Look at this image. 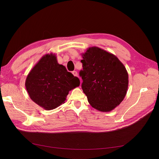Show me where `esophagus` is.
Masks as SVG:
<instances>
[{
	"instance_id": "34e87169",
	"label": "esophagus",
	"mask_w": 159,
	"mask_h": 159,
	"mask_svg": "<svg viewBox=\"0 0 159 159\" xmlns=\"http://www.w3.org/2000/svg\"><path fill=\"white\" fill-rule=\"evenodd\" d=\"M72 74H73L75 77H77V72L76 71H72Z\"/></svg>"
}]
</instances>
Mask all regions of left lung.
Wrapping results in <instances>:
<instances>
[{
    "label": "left lung",
    "instance_id": "8db88e82",
    "mask_svg": "<svg viewBox=\"0 0 159 159\" xmlns=\"http://www.w3.org/2000/svg\"><path fill=\"white\" fill-rule=\"evenodd\" d=\"M82 88L89 104L100 111H110L120 104L128 88V74L114 54L98 47L82 54Z\"/></svg>",
    "mask_w": 159,
    "mask_h": 159
}]
</instances>
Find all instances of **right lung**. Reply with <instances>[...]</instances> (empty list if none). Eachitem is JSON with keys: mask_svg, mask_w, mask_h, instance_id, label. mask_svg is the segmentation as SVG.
<instances>
[{"mask_svg": "<svg viewBox=\"0 0 159 159\" xmlns=\"http://www.w3.org/2000/svg\"><path fill=\"white\" fill-rule=\"evenodd\" d=\"M80 80L57 63L55 54L43 56L30 70L25 87L31 99L46 110L64 103L68 93L78 87Z\"/></svg>", "mask_w": 159, "mask_h": 159, "instance_id": "add662e5", "label": "right lung"}]
</instances>
